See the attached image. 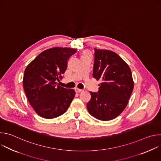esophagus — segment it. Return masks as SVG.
<instances>
[{
    "mask_svg": "<svg viewBox=\"0 0 161 161\" xmlns=\"http://www.w3.org/2000/svg\"><path fill=\"white\" fill-rule=\"evenodd\" d=\"M75 92H76V93H80V92H81L83 91V90L80 89V88H75Z\"/></svg>",
    "mask_w": 161,
    "mask_h": 161,
    "instance_id": "esophagus-1",
    "label": "esophagus"
}]
</instances>
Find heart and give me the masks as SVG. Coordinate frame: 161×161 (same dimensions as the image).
I'll return each instance as SVG.
<instances>
[{
  "mask_svg": "<svg viewBox=\"0 0 161 161\" xmlns=\"http://www.w3.org/2000/svg\"><path fill=\"white\" fill-rule=\"evenodd\" d=\"M90 55V53L88 52H83L82 55Z\"/></svg>",
  "mask_w": 161,
  "mask_h": 161,
  "instance_id": "b5f03b06",
  "label": "heart"
}]
</instances>
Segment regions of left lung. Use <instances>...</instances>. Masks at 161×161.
Returning <instances> with one entry per match:
<instances>
[{
	"label": "left lung",
	"instance_id": "obj_1",
	"mask_svg": "<svg viewBox=\"0 0 161 161\" xmlns=\"http://www.w3.org/2000/svg\"><path fill=\"white\" fill-rule=\"evenodd\" d=\"M93 77L102 82L97 93L90 92L86 104L89 113L103 121L118 117L127 106L134 88L131 70L116 53L94 48Z\"/></svg>",
	"mask_w": 161,
	"mask_h": 161
}]
</instances>
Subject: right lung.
Segmentation results:
<instances>
[{
  "label": "right lung",
  "mask_w": 161,
  "mask_h": 161,
  "mask_svg": "<svg viewBox=\"0 0 161 161\" xmlns=\"http://www.w3.org/2000/svg\"><path fill=\"white\" fill-rule=\"evenodd\" d=\"M71 48L54 47L39 54L26 67L23 85L30 104L44 119L64 114L75 96L73 89L57 83L67 67V62L76 52Z\"/></svg>",
  "instance_id": "right-lung-1"
}]
</instances>
